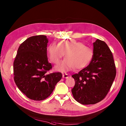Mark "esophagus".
Returning <instances> with one entry per match:
<instances>
[{
    "instance_id": "esophagus-1",
    "label": "esophagus",
    "mask_w": 126,
    "mask_h": 126,
    "mask_svg": "<svg viewBox=\"0 0 126 126\" xmlns=\"http://www.w3.org/2000/svg\"><path fill=\"white\" fill-rule=\"evenodd\" d=\"M63 78H65V79H68L69 77V75L66 74H63L62 75Z\"/></svg>"
}]
</instances>
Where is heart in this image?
Listing matches in <instances>:
<instances>
[{
    "instance_id": "heart-1",
    "label": "heart",
    "mask_w": 126,
    "mask_h": 126,
    "mask_svg": "<svg viewBox=\"0 0 126 126\" xmlns=\"http://www.w3.org/2000/svg\"><path fill=\"white\" fill-rule=\"evenodd\" d=\"M47 51L50 61L55 64L57 63L65 53L66 58L55 67L56 71L61 73L85 67L93 56V51L90 47L74 39L62 40L58 44L52 43L47 46Z\"/></svg>"
}]
</instances>
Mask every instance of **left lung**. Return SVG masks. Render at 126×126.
Instances as JSON below:
<instances>
[{
    "instance_id": "1",
    "label": "left lung",
    "mask_w": 126,
    "mask_h": 126,
    "mask_svg": "<svg viewBox=\"0 0 126 126\" xmlns=\"http://www.w3.org/2000/svg\"><path fill=\"white\" fill-rule=\"evenodd\" d=\"M113 54L105 42L93 43V56L89 64L72 77L75 84L71 92L82 104H94L106 97L116 76Z\"/></svg>"
}]
</instances>
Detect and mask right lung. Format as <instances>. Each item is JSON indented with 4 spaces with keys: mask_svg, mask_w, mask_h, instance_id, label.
I'll return each mask as SVG.
<instances>
[{
    "mask_svg": "<svg viewBox=\"0 0 126 126\" xmlns=\"http://www.w3.org/2000/svg\"><path fill=\"white\" fill-rule=\"evenodd\" d=\"M46 36L29 37L19 47L13 62L14 80L18 89L28 98L45 100L62 79L61 73L47 74L52 68L47 60Z\"/></svg>",
    "mask_w": 126,
    "mask_h": 126,
    "instance_id": "right-lung-1",
    "label": "right lung"
}]
</instances>
